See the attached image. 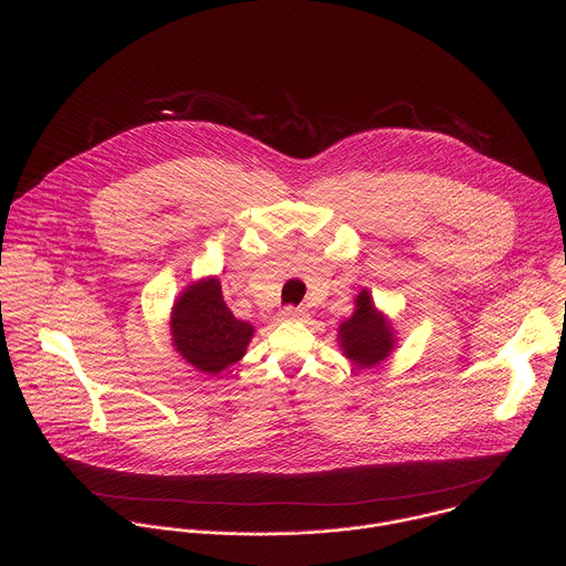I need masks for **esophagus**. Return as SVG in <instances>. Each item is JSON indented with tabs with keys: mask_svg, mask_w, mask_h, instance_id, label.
<instances>
[{
	"mask_svg": "<svg viewBox=\"0 0 566 566\" xmlns=\"http://www.w3.org/2000/svg\"><path fill=\"white\" fill-rule=\"evenodd\" d=\"M280 315H282L284 319H291V322H302V319L306 317V311L300 308V306H286V308H282Z\"/></svg>",
	"mask_w": 566,
	"mask_h": 566,
	"instance_id": "1",
	"label": "esophagus"
}]
</instances>
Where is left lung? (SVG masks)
<instances>
[{
    "label": "left lung",
    "mask_w": 566,
    "mask_h": 566,
    "mask_svg": "<svg viewBox=\"0 0 566 566\" xmlns=\"http://www.w3.org/2000/svg\"><path fill=\"white\" fill-rule=\"evenodd\" d=\"M336 340L343 356L358 369L382 365L398 345L394 322L374 304L369 289L356 295L354 313L340 322Z\"/></svg>",
    "instance_id": "left-lung-1"
}]
</instances>
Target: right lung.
I'll use <instances>...</instances> for the list:
<instances>
[{"label": "right lung", "instance_id": "right-lung-1", "mask_svg": "<svg viewBox=\"0 0 566 566\" xmlns=\"http://www.w3.org/2000/svg\"><path fill=\"white\" fill-rule=\"evenodd\" d=\"M170 336L175 352L188 365L217 376L247 356L255 327L232 315L219 277L208 275L177 295L170 311Z\"/></svg>", "mask_w": 566, "mask_h": 566}]
</instances>
